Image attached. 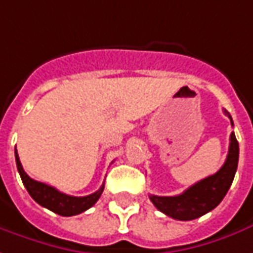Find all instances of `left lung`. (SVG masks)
Instances as JSON below:
<instances>
[{"mask_svg": "<svg viewBox=\"0 0 253 253\" xmlns=\"http://www.w3.org/2000/svg\"><path fill=\"white\" fill-rule=\"evenodd\" d=\"M224 115H227L231 120V126H234L230 113L224 111ZM238 156H240L238 141L235 138V134L231 133L227 159L219 171L195 183L180 195H174V197L149 195L151 202L156 206L158 211H161L171 219L184 221L198 219L205 213L213 211L220 204L221 199L226 197L228 188L234 180L237 166H238Z\"/></svg>", "mask_w": 253, "mask_h": 253, "instance_id": "8db88e82", "label": "left lung"}]
</instances>
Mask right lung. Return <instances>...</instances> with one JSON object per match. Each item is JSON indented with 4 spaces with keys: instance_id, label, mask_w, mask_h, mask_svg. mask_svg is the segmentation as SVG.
Returning <instances> with one entry per match:
<instances>
[{
    "instance_id": "right-lung-1",
    "label": "right lung",
    "mask_w": 253,
    "mask_h": 253,
    "mask_svg": "<svg viewBox=\"0 0 253 253\" xmlns=\"http://www.w3.org/2000/svg\"><path fill=\"white\" fill-rule=\"evenodd\" d=\"M15 159H16V166H18L20 178H22L27 192L30 194V197L39 205L44 206V208H47V209L52 211L54 213H58L61 216H75V214H79V213L90 209L91 206L99 199L101 194L104 191V184H102L98 191L90 194V195H85V197L66 195V194L58 191L56 188L51 187V185L36 181V180H33L27 176V173L22 168V163L19 161V155L16 151H15Z\"/></svg>"
}]
</instances>
